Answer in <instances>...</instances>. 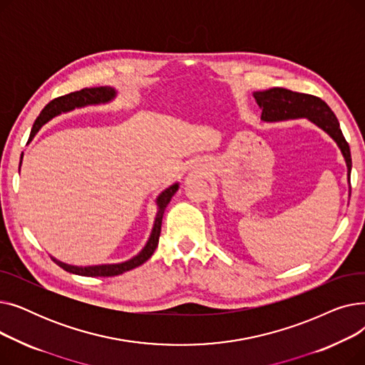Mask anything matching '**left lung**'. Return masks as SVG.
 Listing matches in <instances>:
<instances>
[{
	"label": "left lung",
	"mask_w": 365,
	"mask_h": 365,
	"mask_svg": "<svg viewBox=\"0 0 365 365\" xmlns=\"http://www.w3.org/2000/svg\"><path fill=\"white\" fill-rule=\"evenodd\" d=\"M253 98L262 109L260 120L264 123H279L289 120L306 118L321 128L336 142L348 168V182H351L352 158L348 142L344 140L340 124L329 105L311 94L297 93L281 87H274L263 91H255ZM351 197V183H349Z\"/></svg>",
	"instance_id": "8db88e82"
}]
</instances>
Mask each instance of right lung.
Instances as JSON below:
<instances>
[{"instance_id":"right-lung-1","label":"right lung","mask_w":365,"mask_h":365,"mask_svg":"<svg viewBox=\"0 0 365 365\" xmlns=\"http://www.w3.org/2000/svg\"><path fill=\"white\" fill-rule=\"evenodd\" d=\"M117 96H118V91L113 87H98V88H83L80 91H73L71 94H66V96H62V98H57V99L51 101L41 110L40 117L35 120L31 134H29L28 143L35 138V134L41 130V127L44 124H47L54 117H59L61 113H66L73 109H80V108H86V106L106 105L117 98ZM22 160H24V152L21 157V165H22ZM19 170H21V167H19ZM178 190H179V182L165 187L163 192L157 197V200H155L157 215H155V220H153L149 238H148L146 244L143 245L142 250L138 255H134L131 259L120 262V263H102V264H90V266L69 264V263H65L53 256H51V259L56 262V264H59L66 272H71L75 275H83V277H115V275H121L127 271L134 269V267H138L142 263H145L153 255V252H155V248L158 245V240H160V234H161V223H163L165 207L168 205L173 195H175Z\"/></svg>"}]
</instances>
